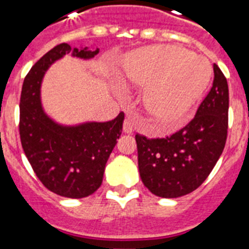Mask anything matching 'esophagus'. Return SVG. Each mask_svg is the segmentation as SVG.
<instances>
[{
    "instance_id": "esophagus-1",
    "label": "esophagus",
    "mask_w": 249,
    "mask_h": 249,
    "mask_svg": "<svg viewBox=\"0 0 249 249\" xmlns=\"http://www.w3.org/2000/svg\"><path fill=\"white\" fill-rule=\"evenodd\" d=\"M136 128V122L132 120L131 117H126L124 122H123V132L124 133H132Z\"/></svg>"
}]
</instances>
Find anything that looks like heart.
<instances>
[{"label":"heart","mask_w":249,"mask_h":249,"mask_svg":"<svg viewBox=\"0 0 249 249\" xmlns=\"http://www.w3.org/2000/svg\"><path fill=\"white\" fill-rule=\"evenodd\" d=\"M207 59L177 46H152L127 54L123 77L128 83L147 87L143 107L160 128L172 129L184 120L211 80Z\"/></svg>","instance_id":"heart-1"}]
</instances>
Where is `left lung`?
Segmentation results:
<instances>
[{"label": "left lung", "mask_w": 249, "mask_h": 249, "mask_svg": "<svg viewBox=\"0 0 249 249\" xmlns=\"http://www.w3.org/2000/svg\"><path fill=\"white\" fill-rule=\"evenodd\" d=\"M213 85L195 118L171 136L136 135L141 179L153 195L177 198L197 190L223 152L228 129V83L213 65Z\"/></svg>", "instance_id": "left-lung-1"}]
</instances>
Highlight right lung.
I'll use <instances>...</instances> for the list:
<instances>
[{
	"label": "right lung",
	"mask_w": 249,
	"mask_h": 249,
	"mask_svg": "<svg viewBox=\"0 0 249 249\" xmlns=\"http://www.w3.org/2000/svg\"><path fill=\"white\" fill-rule=\"evenodd\" d=\"M100 50L53 47L35 63L23 81L19 100L22 148L38 179L51 192L67 198H83L100 188L112 149L122 133L124 113L108 122L62 126L51 120L41 105V83L54 61L65 54L89 59Z\"/></svg>",
	"instance_id": "1"
}]
</instances>
